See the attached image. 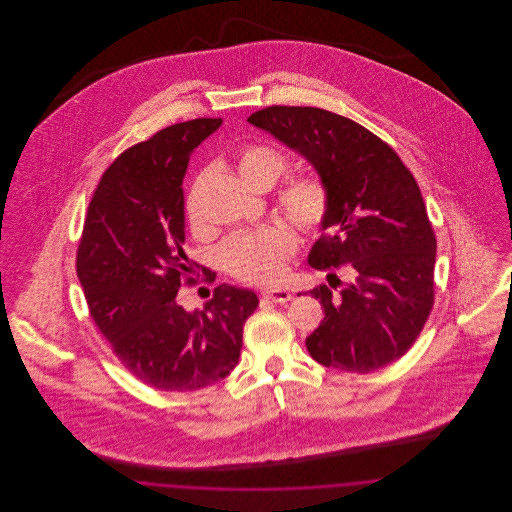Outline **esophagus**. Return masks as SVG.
I'll return each mask as SVG.
<instances>
[{
	"instance_id": "34e87169",
	"label": "esophagus",
	"mask_w": 512,
	"mask_h": 512,
	"mask_svg": "<svg viewBox=\"0 0 512 512\" xmlns=\"http://www.w3.org/2000/svg\"><path fill=\"white\" fill-rule=\"evenodd\" d=\"M261 295H263V299H268L272 303H288V301H292L293 297L292 293L288 292V290H282V288H270V290H265Z\"/></svg>"
}]
</instances>
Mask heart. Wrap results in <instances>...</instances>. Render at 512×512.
I'll list each match as a JSON object with an SVG mask.
<instances>
[{"label":"heart","mask_w":512,"mask_h":512,"mask_svg":"<svg viewBox=\"0 0 512 512\" xmlns=\"http://www.w3.org/2000/svg\"><path fill=\"white\" fill-rule=\"evenodd\" d=\"M236 167L247 186L253 190L272 188L290 167L288 157L263 144H247L236 155ZM278 211L290 220L303 236L322 232L332 211V195L322 178L303 174L290 178L276 194ZM186 219L195 234L205 232V222L197 209L195 194L186 201ZM295 253V238L282 224H268L257 230L236 232L226 238L217 259L224 272L249 284H272L286 274V265Z\"/></svg>","instance_id":"b5f03b06"}]
</instances>
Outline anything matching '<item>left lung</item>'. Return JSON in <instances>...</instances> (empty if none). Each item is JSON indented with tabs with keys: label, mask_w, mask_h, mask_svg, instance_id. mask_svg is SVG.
<instances>
[{
	"label": "left lung",
	"mask_w": 512,
	"mask_h": 512,
	"mask_svg": "<svg viewBox=\"0 0 512 512\" xmlns=\"http://www.w3.org/2000/svg\"><path fill=\"white\" fill-rule=\"evenodd\" d=\"M247 121L299 151L332 195L317 270L347 267L353 282L311 295L324 320L305 340L311 357L345 372H374L403 357L434 307L436 234L411 171L359 122L318 107L270 105Z\"/></svg>",
	"instance_id": "left-lung-1"
}]
</instances>
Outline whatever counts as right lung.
I'll use <instances>...</instances> for the list:
<instances>
[{
  "label": "right lung",
  "mask_w": 512,
  "mask_h": 512,
  "mask_svg": "<svg viewBox=\"0 0 512 512\" xmlns=\"http://www.w3.org/2000/svg\"><path fill=\"white\" fill-rule=\"evenodd\" d=\"M220 122H178L122 151L92 195L76 251L90 317L121 365L155 390H201L226 378L259 305L255 293L228 284L203 311L176 301L197 267L182 249V180L190 153Z\"/></svg>",
  "instance_id": "right-lung-1"
}]
</instances>
